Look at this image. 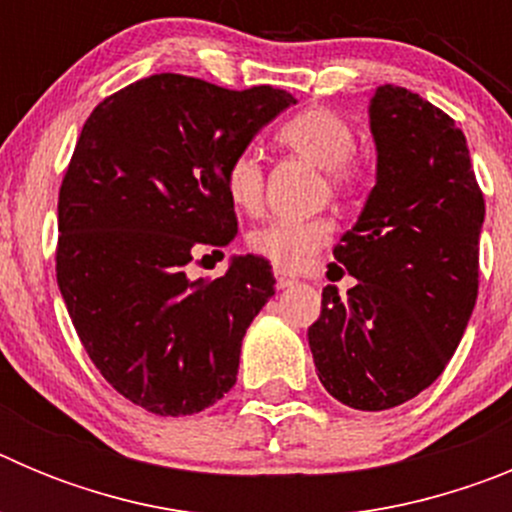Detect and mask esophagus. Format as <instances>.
<instances>
[{
	"label": "esophagus",
	"instance_id": "esophagus-1",
	"mask_svg": "<svg viewBox=\"0 0 512 512\" xmlns=\"http://www.w3.org/2000/svg\"><path fill=\"white\" fill-rule=\"evenodd\" d=\"M274 279H277V289H287V287H292V284H297V279L282 269L274 271Z\"/></svg>",
	"mask_w": 512,
	"mask_h": 512
}]
</instances>
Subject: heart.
<instances>
[{"label":"heart","mask_w":512,"mask_h":512,"mask_svg":"<svg viewBox=\"0 0 512 512\" xmlns=\"http://www.w3.org/2000/svg\"><path fill=\"white\" fill-rule=\"evenodd\" d=\"M282 146L292 148L307 161L325 169L330 189L338 194H351L361 187V166L356 164V133L351 122L328 107H307L282 122L277 130ZM223 184L233 205L241 210H259L264 202L266 174L259 153L253 148L233 153L223 166ZM333 223L328 217H277L251 233V248L256 256L271 261L279 269H305L320 248L330 241Z\"/></svg>","instance_id":"heart-1"}]
</instances>
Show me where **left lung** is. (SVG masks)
<instances>
[{"label": "left lung", "mask_w": 512, "mask_h": 512, "mask_svg": "<svg viewBox=\"0 0 512 512\" xmlns=\"http://www.w3.org/2000/svg\"><path fill=\"white\" fill-rule=\"evenodd\" d=\"M377 184L336 248L359 282L323 289L307 330L325 390L354 410H390L431 387L459 346L479 289L485 197L467 138L410 89L374 92Z\"/></svg>", "instance_id": "8db88e82"}]
</instances>
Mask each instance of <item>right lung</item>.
<instances>
[{
  "label": "right lung",
  "instance_id": "right-lung-1",
  "mask_svg": "<svg viewBox=\"0 0 512 512\" xmlns=\"http://www.w3.org/2000/svg\"><path fill=\"white\" fill-rule=\"evenodd\" d=\"M295 102L153 74L81 128L58 192V289L99 374L148 413L194 415L235 384L243 336L274 295L269 261L238 256L212 282L187 269L238 233L228 158Z\"/></svg>",
  "mask_w": 512,
  "mask_h": 512
}]
</instances>
